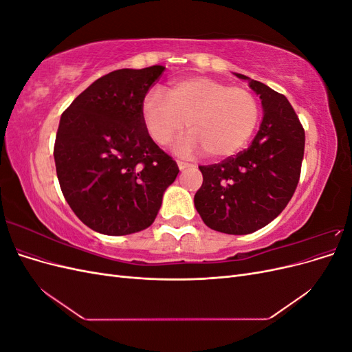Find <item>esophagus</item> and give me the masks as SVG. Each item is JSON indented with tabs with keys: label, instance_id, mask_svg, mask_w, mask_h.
Wrapping results in <instances>:
<instances>
[{
	"label": "esophagus",
	"instance_id": "esophagus-1",
	"mask_svg": "<svg viewBox=\"0 0 352 352\" xmlns=\"http://www.w3.org/2000/svg\"><path fill=\"white\" fill-rule=\"evenodd\" d=\"M177 167H179L180 170H185V168L195 167V164H192V163H186V162H177Z\"/></svg>",
	"mask_w": 352,
	"mask_h": 352
}]
</instances>
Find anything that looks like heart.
<instances>
[{
	"label": "heart",
	"mask_w": 352,
	"mask_h": 352,
	"mask_svg": "<svg viewBox=\"0 0 352 352\" xmlns=\"http://www.w3.org/2000/svg\"><path fill=\"white\" fill-rule=\"evenodd\" d=\"M260 116L255 95L239 87L204 76L173 82L166 91L145 95L141 119L151 140L166 146L184 132L176 145L182 155L207 151L212 158L236 154L248 142Z\"/></svg>",
	"instance_id": "b5f03b06"
}]
</instances>
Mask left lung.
Returning <instances> with one entry per match:
<instances>
[{"instance_id": "left-lung-1", "label": "left lung", "mask_w": 352, "mask_h": 352, "mask_svg": "<svg viewBox=\"0 0 352 352\" xmlns=\"http://www.w3.org/2000/svg\"><path fill=\"white\" fill-rule=\"evenodd\" d=\"M235 74L260 95L264 111L260 131L235 157L199 166L202 185L194 202L210 229L247 235L269 225L291 201L301 175L305 133L285 95Z\"/></svg>"}]
</instances>
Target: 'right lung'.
<instances>
[{
	"instance_id": "1",
	"label": "right lung",
	"mask_w": 352,
	"mask_h": 352,
	"mask_svg": "<svg viewBox=\"0 0 352 352\" xmlns=\"http://www.w3.org/2000/svg\"><path fill=\"white\" fill-rule=\"evenodd\" d=\"M163 66L95 80L61 114L54 160L61 192L85 225L110 236L153 225L179 167L145 131L141 104Z\"/></svg>"
}]
</instances>
